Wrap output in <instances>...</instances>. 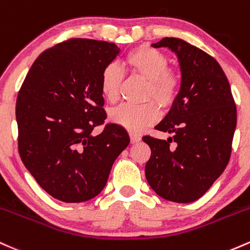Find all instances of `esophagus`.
I'll return each mask as SVG.
<instances>
[{
	"label": "esophagus",
	"mask_w": 250,
	"mask_h": 250,
	"mask_svg": "<svg viewBox=\"0 0 250 250\" xmlns=\"http://www.w3.org/2000/svg\"><path fill=\"white\" fill-rule=\"evenodd\" d=\"M140 140H141V136L138 135V134L130 133V141H131V144H136V142H139Z\"/></svg>",
	"instance_id": "34e87169"
}]
</instances>
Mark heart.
Instances as JSON below:
<instances>
[{
	"instance_id": "1",
	"label": "heart",
	"mask_w": 250,
	"mask_h": 250,
	"mask_svg": "<svg viewBox=\"0 0 250 250\" xmlns=\"http://www.w3.org/2000/svg\"><path fill=\"white\" fill-rule=\"evenodd\" d=\"M125 65L134 75L148 81L146 97L163 108L172 105L179 90V79L167 70V58L158 49L142 45L134 48L125 58ZM101 91L109 102H116L122 86V75L116 64H109L101 75ZM160 112L154 102L141 105L123 104L114 109L110 120L130 133H140L158 121Z\"/></svg>"
}]
</instances>
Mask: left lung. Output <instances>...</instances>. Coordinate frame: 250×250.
I'll return each mask as SVG.
<instances>
[{
	"label": "left lung",
	"mask_w": 250,
	"mask_h": 250,
	"mask_svg": "<svg viewBox=\"0 0 250 250\" xmlns=\"http://www.w3.org/2000/svg\"><path fill=\"white\" fill-rule=\"evenodd\" d=\"M152 46L175 53L182 82L168 114L155 125L173 133V138H142L152 152L145 173L150 188L164 199L191 203L209 190L229 163L236 105L215 58L178 38H164Z\"/></svg>",
	"instance_id": "left-lung-1"
}]
</instances>
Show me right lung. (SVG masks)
I'll return each mask as SVG.
<instances>
[{
    "label": "right lung",
    "instance_id": "obj_1",
    "mask_svg": "<svg viewBox=\"0 0 250 250\" xmlns=\"http://www.w3.org/2000/svg\"><path fill=\"white\" fill-rule=\"evenodd\" d=\"M115 43L70 39L46 49L29 68L16 100L19 153L37 183L65 203L103 190L116 158L129 145L125 128L106 119L101 75L119 56Z\"/></svg>",
    "mask_w": 250,
    "mask_h": 250
}]
</instances>
